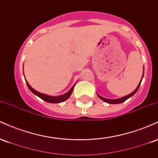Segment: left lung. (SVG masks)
<instances>
[{"label":"left lung","mask_w":158,"mask_h":158,"mask_svg":"<svg viewBox=\"0 0 158 158\" xmlns=\"http://www.w3.org/2000/svg\"><path fill=\"white\" fill-rule=\"evenodd\" d=\"M143 75H144V66H143V77H142V79H141L140 81H139V85H137V88H136V89H135V90H134V91L132 92V93H131L130 94H128V95L125 96V97H123L119 98V99H106V98H104V97H101L100 95H99V94H97L98 97H99L100 99H102V101H104V102H107V103H109V104H119V103H122V102H125V101L127 100V99H128V98L131 97L132 96H133L134 94H135L136 92L137 91V90H138L139 85H140V84H141V81H142V79H143Z\"/></svg>","instance_id":"obj_1"}]
</instances>
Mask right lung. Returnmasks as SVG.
I'll return each mask as SVG.
<instances>
[{
  "label": "right lung",
  "instance_id": "right-lung-1",
  "mask_svg": "<svg viewBox=\"0 0 158 158\" xmlns=\"http://www.w3.org/2000/svg\"><path fill=\"white\" fill-rule=\"evenodd\" d=\"M23 76H24V74H23ZM25 81H26V83H27V86H28L29 89L31 90L32 93H33L35 95L37 96V97L41 98V99H43V100L45 101V102H48L50 103H60V102H64V101H65V100H67V99H68V98L70 97V95L72 94V92H73L74 86H75V85H73V87L70 88V90H69L68 92H67V93L64 94H62V95L50 96V95H47V94H44L42 93H40V92L37 91V90H35V89H33V88H32V87L29 85V83L27 82V81L26 80V79H25Z\"/></svg>",
  "mask_w": 158,
  "mask_h": 158
}]
</instances>
